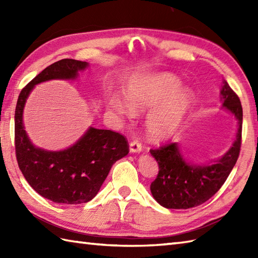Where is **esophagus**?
Segmentation results:
<instances>
[{
    "label": "esophagus",
    "mask_w": 258,
    "mask_h": 258,
    "mask_svg": "<svg viewBox=\"0 0 258 258\" xmlns=\"http://www.w3.org/2000/svg\"><path fill=\"white\" fill-rule=\"evenodd\" d=\"M130 152L131 153H141L142 152V144L139 141H133L130 144Z\"/></svg>",
    "instance_id": "34e87169"
}]
</instances>
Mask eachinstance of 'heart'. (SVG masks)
Returning <instances> with one entry per match:
<instances>
[{"label":"heart","mask_w":258,"mask_h":258,"mask_svg":"<svg viewBox=\"0 0 258 258\" xmlns=\"http://www.w3.org/2000/svg\"><path fill=\"white\" fill-rule=\"evenodd\" d=\"M180 81L172 74H158L147 80H133L124 90V101L108 96L109 108L120 117H131L133 112H153L146 120L147 134L153 141H163L176 132L193 102V93L180 89Z\"/></svg>","instance_id":"1"}]
</instances>
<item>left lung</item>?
Instances as JSON below:
<instances>
[{
    "mask_svg": "<svg viewBox=\"0 0 258 258\" xmlns=\"http://www.w3.org/2000/svg\"><path fill=\"white\" fill-rule=\"evenodd\" d=\"M223 83L222 107L234 115L238 125L233 144L225 154L211 163L194 164L186 160L177 143L151 150L158 164V174L151 184V193L163 207L187 210L202 205L222 187L236 164L242 144L243 108L227 82Z\"/></svg>",
    "mask_w": 258,
    "mask_h": 258,
    "instance_id": "1",
    "label": "left lung"
}]
</instances>
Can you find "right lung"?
Instances as JSON below:
<instances>
[{"instance_id": "right-lung-1", "label": "right lung", "mask_w": 258, "mask_h": 258, "mask_svg": "<svg viewBox=\"0 0 258 258\" xmlns=\"http://www.w3.org/2000/svg\"><path fill=\"white\" fill-rule=\"evenodd\" d=\"M87 68V62L72 58L53 63L21 91L16 103L15 153L19 167L36 193L59 204L75 205L94 199L113 164L130 152L123 135L92 126L72 146L62 151L36 147L27 136L23 111L34 86L51 80H76Z\"/></svg>"}]
</instances>
